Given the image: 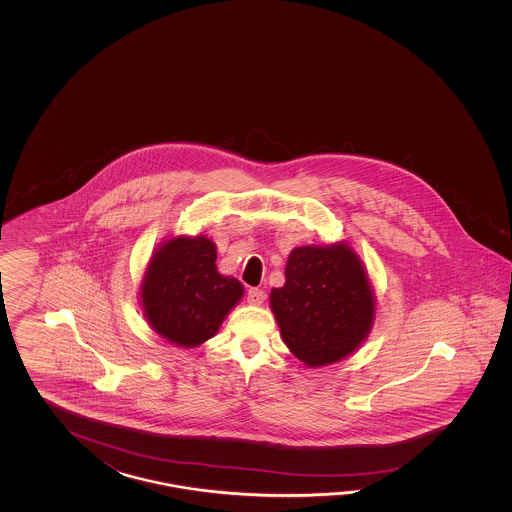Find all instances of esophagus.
<instances>
[{"instance_id":"1","label":"esophagus","mask_w":512,"mask_h":512,"mask_svg":"<svg viewBox=\"0 0 512 512\" xmlns=\"http://www.w3.org/2000/svg\"><path fill=\"white\" fill-rule=\"evenodd\" d=\"M263 300H265V294L258 287H252L249 289V293H247V302L251 305H261L263 304Z\"/></svg>"}]
</instances>
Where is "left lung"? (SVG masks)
Returning a JSON list of instances; mask_svg holds the SVG:
<instances>
[{
  "label": "left lung",
  "instance_id": "1",
  "mask_svg": "<svg viewBox=\"0 0 512 512\" xmlns=\"http://www.w3.org/2000/svg\"><path fill=\"white\" fill-rule=\"evenodd\" d=\"M271 309L285 346L309 368L346 359L370 335L375 293L362 260L338 241L296 247L285 283L271 291Z\"/></svg>",
  "mask_w": 512,
  "mask_h": 512
}]
</instances>
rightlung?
Returning <instances> with one entry per match:
<instances>
[{
    "mask_svg": "<svg viewBox=\"0 0 512 512\" xmlns=\"http://www.w3.org/2000/svg\"><path fill=\"white\" fill-rule=\"evenodd\" d=\"M216 258L207 236L170 238L153 252L139 298L150 327L170 344L201 346L240 302L243 285L219 274Z\"/></svg>",
    "mask_w": 512,
    "mask_h": 512,
    "instance_id": "right-lung-1",
    "label": "right lung"
}]
</instances>
